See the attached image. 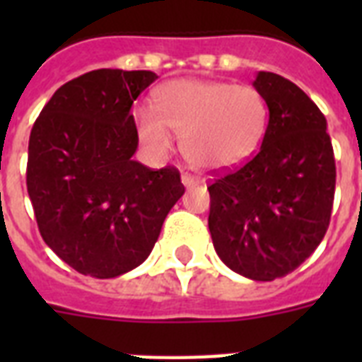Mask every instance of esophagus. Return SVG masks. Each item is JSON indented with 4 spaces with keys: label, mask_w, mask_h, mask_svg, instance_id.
<instances>
[{
    "label": "esophagus",
    "mask_w": 362,
    "mask_h": 362,
    "mask_svg": "<svg viewBox=\"0 0 362 362\" xmlns=\"http://www.w3.org/2000/svg\"><path fill=\"white\" fill-rule=\"evenodd\" d=\"M182 184H184V187H193L197 186L199 182L192 175H182Z\"/></svg>",
    "instance_id": "1"
}]
</instances>
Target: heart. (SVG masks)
<instances>
[{
    "label": "heart",
    "instance_id": "obj_1",
    "mask_svg": "<svg viewBox=\"0 0 362 362\" xmlns=\"http://www.w3.org/2000/svg\"><path fill=\"white\" fill-rule=\"evenodd\" d=\"M141 141L153 153L169 152L182 133V152L197 169L221 173L252 158L269 124V107L252 86L180 78L158 92V109L135 112Z\"/></svg>",
    "mask_w": 362,
    "mask_h": 362
}]
</instances>
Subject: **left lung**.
Wrapping results in <instances>:
<instances>
[{
  "label": "left lung",
  "instance_id": "left-lung-1",
  "mask_svg": "<svg viewBox=\"0 0 362 362\" xmlns=\"http://www.w3.org/2000/svg\"><path fill=\"white\" fill-rule=\"evenodd\" d=\"M253 88L269 107L263 144L209 186V229L229 269L272 281L304 263L325 237L337 167L325 116L297 84L259 71Z\"/></svg>",
  "mask_w": 362,
  "mask_h": 362
}]
</instances>
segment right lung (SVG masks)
Segmentation results:
<instances>
[{
	"mask_svg": "<svg viewBox=\"0 0 362 362\" xmlns=\"http://www.w3.org/2000/svg\"><path fill=\"white\" fill-rule=\"evenodd\" d=\"M152 71L98 69L56 90L33 124L28 193L42 240L76 272L116 278L144 263L184 195L176 169L133 159L131 107Z\"/></svg>",
	"mask_w": 362,
	"mask_h": 362,
	"instance_id": "1",
	"label": "right lung"
}]
</instances>
